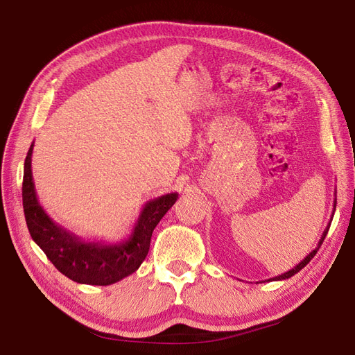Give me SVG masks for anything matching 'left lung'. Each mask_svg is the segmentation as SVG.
<instances>
[{
	"label": "left lung",
	"instance_id": "8db88e82",
	"mask_svg": "<svg viewBox=\"0 0 355 355\" xmlns=\"http://www.w3.org/2000/svg\"><path fill=\"white\" fill-rule=\"evenodd\" d=\"M336 200H334V210H333V215H331V220H329V223H328V225H327V229L323 230V233H322V238L319 239V243H318V247L314 248V250L310 253V254H306L305 258L300 261L296 267L294 268H291V270H288V271H285L284 275H279V276H276V277H271V279H268V281H282V279H288V277H291V276H294L296 273H299L300 270H302L308 262H310L314 256H315V253H318V250L320 248V245H322V243H323V239H325V236H327V233H328V230H329V225H331V221H333V216H334V212H336Z\"/></svg>",
	"mask_w": 355,
	"mask_h": 355
}]
</instances>
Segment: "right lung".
I'll use <instances>...</instances> for the list:
<instances>
[{"mask_svg":"<svg viewBox=\"0 0 355 355\" xmlns=\"http://www.w3.org/2000/svg\"><path fill=\"white\" fill-rule=\"evenodd\" d=\"M35 143L24 162L22 206L30 236L62 275L87 285H111L137 271L149 252L155 225L177 201L178 193H166L145 202L131 235L120 243L85 241L49 216L36 197L32 175Z\"/></svg>","mask_w":355,"mask_h":355,"instance_id":"add662e5","label":"right lung"}]
</instances>
